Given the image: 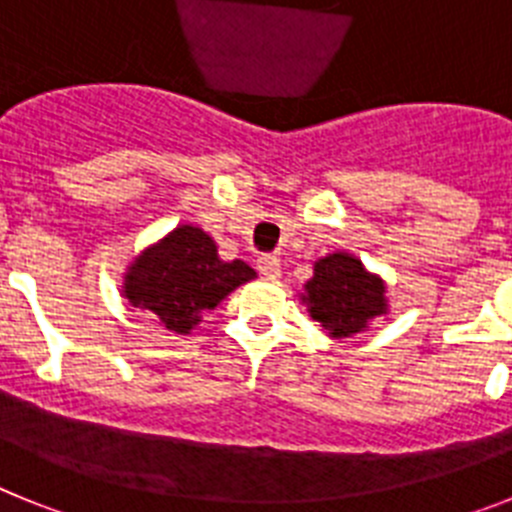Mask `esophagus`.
Instances as JSON below:
<instances>
[{"instance_id":"1","label":"esophagus","mask_w":512,"mask_h":512,"mask_svg":"<svg viewBox=\"0 0 512 512\" xmlns=\"http://www.w3.org/2000/svg\"><path fill=\"white\" fill-rule=\"evenodd\" d=\"M256 269H259V274H264V277L269 279H277L279 274H282V264H279L277 256H271V253H264V256L256 259Z\"/></svg>"}]
</instances>
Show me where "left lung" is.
I'll list each match as a JSON object with an SVG mask.
<instances>
[{
  "label": "left lung",
  "mask_w": 512,
  "mask_h": 512,
  "mask_svg": "<svg viewBox=\"0 0 512 512\" xmlns=\"http://www.w3.org/2000/svg\"><path fill=\"white\" fill-rule=\"evenodd\" d=\"M297 297L336 341L364 333L374 318L390 315L387 282L348 251L320 256Z\"/></svg>",
  "instance_id": "8db88e82"
}]
</instances>
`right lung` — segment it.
I'll return each instance as SVG.
<instances>
[{
  "label": "right lung",
  "instance_id": "1",
  "mask_svg": "<svg viewBox=\"0 0 512 512\" xmlns=\"http://www.w3.org/2000/svg\"><path fill=\"white\" fill-rule=\"evenodd\" d=\"M251 279L256 271L246 261H223L210 233L182 223L130 261L120 295L174 336H189L205 312Z\"/></svg>",
  "mask_w": 512,
  "mask_h": 512
}]
</instances>
